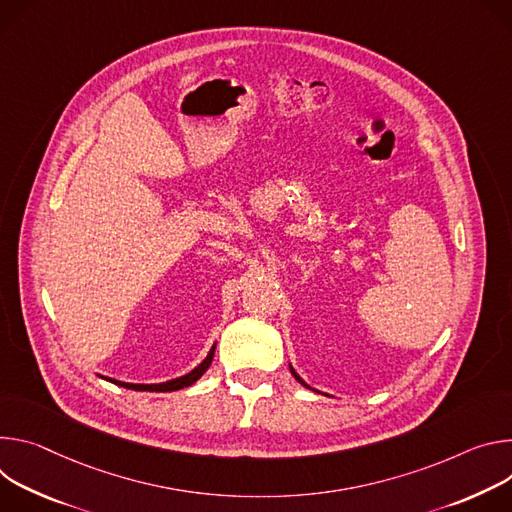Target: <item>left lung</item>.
<instances>
[{"instance_id": "1", "label": "left lung", "mask_w": 512, "mask_h": 512, "mask_svg": "<svg viewBox=\"0 0 512 512\" xmlns=\"http://www.w3.org/2000/svg\"><path fill=\"white\" fill-rule=\"evenodd\" d=\"M289 368H291V374H293V376H295V378H297V380H299V382H301L305 388H311V386H309V384H307V382H305V380H303V378H301V376L295 372V368H293L291 364H289ZM311 390H315V388H311ZM315 392H319V390H315Z\"/></svg>"}]
</instances>
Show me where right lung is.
<instances>
[{
  "instance_id": "obj_1",
  "label": "right lung",
  "mask_w": 512,
  "mask_h": 512,
  "mask_svg": "<svg viewBox=\"0 0 512 512\" xmlns=\"http://www.w3.org/2000/svg\"><path fill=\"white\" fill-rule=\"evenodd\" d=\"M213 354H215V344L211 346L207 358H205L197 368H193L189 374L179 376V378H173V380H166V382H158V384H132V382H120V380H113V378H107V380L113 382V384H118V386H124V388H132V390H148V392H170V390H179V388L191 386L193 382H197V380L207 372V368L211 366Z\"/></svg>"
}]
</instances>
